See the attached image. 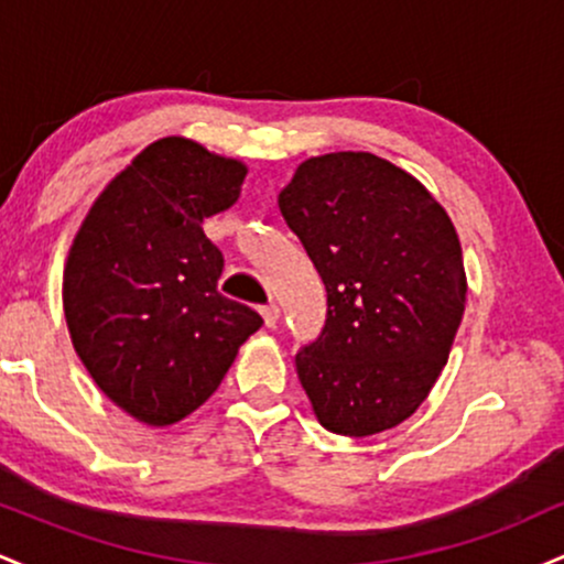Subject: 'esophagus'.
Here are the masks:
<instances>
[{
	"instance_id": "obj_1",
	"label": "esophagus",
	"mask_w": 564,
	"mask_h": 564,
	"mask_svg": "<svg viewBox=\"0 0 564 564\" xmlns=\"http://www.w3.org/2000/svg\"><path fill=\"white\" fill-rule=\"evenodd\" d=\"M260 313H262V318H264V326H270V328L275 326L278 318H281V307H278L275 302L264 304V307H260Z\"/></svg>"
}]
</instances>
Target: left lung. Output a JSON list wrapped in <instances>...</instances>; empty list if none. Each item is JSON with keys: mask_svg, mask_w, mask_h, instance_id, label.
Segmentation results:
<instances>
[{"mask_svg": "<svg viewBox=\"0 0 564 564\" xmlns=\"http://www.w3.org/2000/svg\"><path fill=\"white\" fill-rule=\"evenodd\" d=\"M281 215L326 283V326L296 373L328 432L377 435L430 394L467 302L462 243L416 177L373 153L302 161Z\"/></svg>", "mask_w": 564, "mask_h": 564, "instance_id": "8db88e82", "label": "left lung"}]
</instances>
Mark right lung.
I'll use <instances>...</instances> for the list:
<instances>
[{"instance_id": "1", "label": "right lung", "mask_w": 564, "mask_h": 564, "mask_svg": "<svg viewBox=\"0 0 564 564\" xmlns=\"http://www.w3.org/2000/svg\"><path fill=\"white\" fill-rule=\"evenodd\" d=\"M246 166L161 138L84 217L63 270L76 355L121 411L166 426L212 398L260 313L217 291L223 251L206 217L238 200Z\"/></svg>"}]
</instances>
